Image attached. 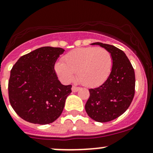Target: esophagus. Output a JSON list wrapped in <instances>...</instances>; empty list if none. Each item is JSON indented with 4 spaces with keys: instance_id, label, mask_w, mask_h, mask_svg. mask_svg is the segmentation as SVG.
<instances>
[{
    "instance_id": "34e87169",
    "label": "esophagus",
    "mask_w": 153,
    "mask_h": 153,
    "mask_svg": "<svg viewBox=\"0 0 153 153\" xmlns=\"http://www.w3.org/2000/svg\"><path fill=\"white\" fill-rule=\"evenodd\" d=\"M79 89H80L79 87H77V86H72V91L73 92H78V91L79 90Z\"/></svg>"
}]
</instances>
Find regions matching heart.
<instances>
[{"mask_svg":"<svg viewBox=\"0 0 153 153\" xmlns=\"http://www.w3.org/2000/svg\"><path fill=\"white\" fill-rule=\"evenodd\" d=\"M113 67L112 54L103 48L95 47L74 49L58 63L55 69L64 82H70L76 73L79 82L87 87L105 82Z\"/></svg>","mask_w":153,"mask_h":153,"instance_id":"obj_1","label":"heart"}]
</instances>
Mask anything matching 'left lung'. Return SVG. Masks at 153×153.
Here are the masks:
<instances>
[{
	"instance_id": "obj_1",
	"label": "left lung",
	"mask_w": 153,
	"mask_h": 153,
	"mask_svg": "<svg viewBox=\"0 0 153 153\" xmlns=\"http://www.w3.org/2000/svg\"><path fill=\"white\" fill-rule=\"evenodd\" d=\"M112 54L113 67L109 78L101 86L89 89V98L85 104L87 115L98 122L115 119L129 108L135 95L134 69L126 54L109 44L96 42Z\"/></svg>"
}]
</instances>
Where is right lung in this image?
Instances as JSON below:
<instances>
[{
  "instance_id": "add662e5",
  "label": "right lung",
  "mask_w": 153,
  "mask_h": 153,
  "mask_svg": "<svg viewBox=\"0 0 153 153\" xmlns=\"http://www.w3.org/2000/svg\"><path fill=\"white\" fill-rule=\"evenodd\" d=\"M64 49L38 48L21 56L11 69L9 99L15 112L25 121L48 124L62 113L72 85H63L55 64Z\"/></svg>"
}]
</instances>
